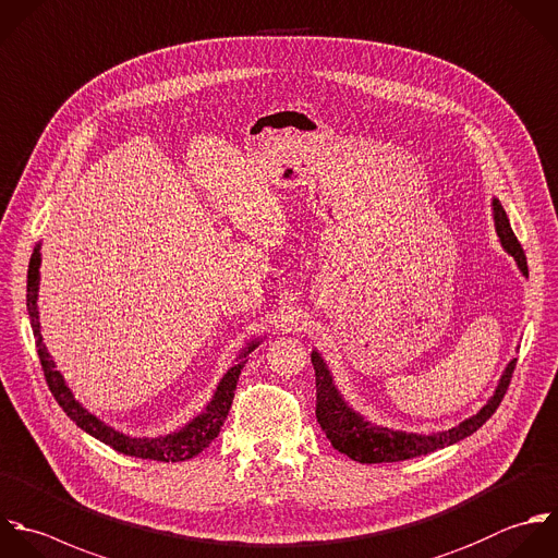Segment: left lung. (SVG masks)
Segmentation results:
<instances>
[{
  "label": "left lung",
  "instance_id": "left-lung-1",
  "mask_svg": "<svg viewBox=\"0 0 558 558\" xmlns=\"http://www.w3.org/2000/svg\"><path fill=\"white\" fill-rule=\"evenodd\" d=\"M494 221H496V232L500 236L502 247L515 258L520 271L524 276H529V263H526V254L509 223V217L502 208V204L498 199H494ZM313 367H315V385H317V422L322 426V430L326 433V437L330 439L332 448L339 450L341 454L350 457L352 461L359 463H398V461H407V459H415V457H424L430 454L435 450H441L446 446H452L470 435H474L500 407L511 378H513V369L518 359H513L494 396L489 398V402L472 417H468L465 422H461L459 426L444 430V433H433V435H417V433H404V430H393V428H385V426H376L372 422H367L361 413H356L339 393L332 374L328 369V365L324 363L322 354L317 350H313L311 354Z\"/></svg>",
  "mask_w": 558,
  "mask_h": 558
}]
</instances>
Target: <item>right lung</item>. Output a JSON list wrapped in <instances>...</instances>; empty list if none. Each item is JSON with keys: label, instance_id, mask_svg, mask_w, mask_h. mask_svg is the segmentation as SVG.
<instances>
[{"label": "right lung", "instance_id": "obj_1", "mask_svg": "<svg viewBox=\"0 0 558 558\" xmlns=\"http://www.w3.org/2000/svg\"><path fill=\"white\" fill-rule=\"evenodd\" d=\"M40 245L34 247L32 258H29V267H27V315H29V324H32V332L36 339V352L43 365V374L47 380V387L51 391V396L56 398V402L62 407V411L66 413L69 420L75 422V426H80L84 433H88L90 437L99 439L101 444L110 446L112 450L128 454V457H136V459H151V461H162V463H178V461H189L193 457H197L204 448H208V444L219 435V428L223 426V420L230 413L232 400H234V389L241 376V369L245 367V356L258 348L260 341H252L247 343L245 350H241V354L236 356V363L226 372V376L221 378V383L217 385V391L213 396V400L208 402V407L204 409V413H199L197 417H193L184 428L171 433V435H160V437H128L114 428H110L108 424H104L101 420H97L93 413H88L71 393V389L66 387L64 378L60 372H56V363L51 361L45 343H43V335H40V322H38V267H40Z\"/></svg>", "mask_w": 558, "mask_h": 558}]
</instances>
